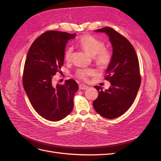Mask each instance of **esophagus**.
I'll return each mask as SVG.
<instances>
[{
	"label": "esophagus",
	"instance_id": "1",
	"mask_svg": "<svg viewBox=\"0 0 161 161\" xmlns=\"http://www.w3.org/2000/svg\"><path fill=\"white\" fill-rule=\"evenodd\" d=\"M89 88L88 86H86L85 85H83V84H81L79 85V89L80 90H86Z\"/></svg>",
	"mask_w": 161,
	"mask_h": 161
}]
</instances>
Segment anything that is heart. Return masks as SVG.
<instances>
[{"mask_svg":"<svg viewBox=\"0 0 161 161\" xmlns=\"http://www.w3.org/2000/svg\"><path fill=\"white\" fill-rule=\"evenodd\" d=\"M80 46L88 54L93 57V60L97 65L101 67L107 66L111 61V53L104 49L105 43L98 39L91 36L82 37L79 42ZM73 48L67 47L64 52V58L68 62L72 60ZM93 74V70L87 69H80L76 72V76L82 80H86L87 78Z\"/></svg>","mask_w":161,"mask_h":161,"instance_id":"heart-1","label":"heart"}]
</instances>
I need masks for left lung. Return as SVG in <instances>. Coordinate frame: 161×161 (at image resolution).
Wrapping results in <instances>:
<instances>
[{"label": "left lung", "instance_id": "left-lung-1", "mask_svg": "<svg viewBox=\"0 0 161 161\" xmlns=\"http://www.w3.org/2000/svg\"><path fill=\"white\" fill-rule=\"evenodd\" d=\"M95 31L108 35L113 53L105 76L111 86L105 91L102 86H95L99 96L92 105L101 116L114 119L130 108L137 95L141 83L138 59L130 42L112 28L105 27Z\"/></svg>", "mask_w": 161, "mask_h": 161}]
</instances>
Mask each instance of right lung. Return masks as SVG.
<instances>
[{"label": "right lung", "instance_id": "right-lung-1", "mask_svg": "<svg viewBox=\"0 0 161 161\" xmlns=\"http://www.w3.org/2000/svg\"><path fill=\"white\" fill-rule=\"evenodd\" d=\"M75 33L48 31L33 42L24 66L23 88L37 113L49 121H57L69 115L74 107L73 98L79 89L75 80L64 85L53 84V77L64 64L67 42Z\"/></svg>", "mask_w": 161, "mask_h": 161}]
</instances>
